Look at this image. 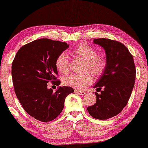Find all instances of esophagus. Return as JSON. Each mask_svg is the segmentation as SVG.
<instances>
[{"mask_svg":"<svg viewBox=\"0 0 148 148\" xmlns=\"http://www.w3.org/2000/svg\"><path fill=\"white\" fill-rule=\"evenodd\" d=\"M74 91H75V93H78V94H79V95H85V94H86V92H84V90H76V89H75V90H74Z\"/></svg>","mask_w":148,"mask_h":148,"instance_id":"esophagus-1","label":"esophagus"}]
</instances>
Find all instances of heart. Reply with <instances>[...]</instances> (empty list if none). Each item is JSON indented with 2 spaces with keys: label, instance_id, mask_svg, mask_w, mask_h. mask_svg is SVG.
I'll use <instances>...</instances> for the list:
<instances>
[{
  "label": "heart",
  "instance_id": "obj_1",
  "mask_svg": "<svg viewBox=\"0 0 148 148\" xmlns=\"http://www.w3.org/2000/svg\"><path fill=\"white\" fill-rule=\"evenodd\" d=\"M70 54L75 58H80L85 61L84 70H90L95 76H100L106 70L108 61L103 55L97 54V50L92 46L87 43H82L75 46L70 51ZM58 73L65 74L69 70V60L64 53H61L56 58L55 62ZM93 81V76L87 72L82 74H70L63 79L64 84L76 90H82L90 85Z\"/></svg>",
  "mask_w": 148,
  "mask_h": 148
}]
</instances>
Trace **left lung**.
Wrapping results in <instances>:
<instances>
[{
    "instance_id": "1",
    "label": "left lung",
    "mask_w": 148,
    "mask_h": 148,
    "mask_svg": "<svg viewBox=\"0 0 148 148\" xmlns=\"http://www.w3.org/2000/svg\"><path fill=\"white\" fill-rule=\"evenodd\" d=\"M94 44L105 49L108 65L93 88L96 102L87 108L88 113L97 119H108L118 115L127 105L136 80L135 64L127 48L117 40L108 38L94 39Z\"/></svg>"
}]
</instances>
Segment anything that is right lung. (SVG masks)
Wrapping results in <instances>:
<instances>
[{
	"label": "right lung",
	"instance_id": "add662e5",
	"mask_svg": "<svg viewBox=\"0 0 148 148\" xmlns=\"http://www.w3.org/2000/svg\"><path fill=\"white\" fill-rule=\"evenodd\" d=\"M69 44L48 38L38 39L23 45L12 64V77L17 98L23 110L35 119L46 122L59 116L65 98L74 90L60 87L53 92L47 83L58 86L55 62Z\"/></svg>",
	"mask_w": 148,
	"mask_h": 148
}]
</instances>
